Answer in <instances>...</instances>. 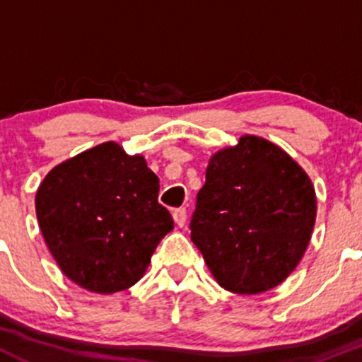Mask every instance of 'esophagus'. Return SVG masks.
<instances>
[{
  "mask_svg": "<svg viewBox=\"0 0 362 362\" xmlns=\"http://www.w3.org/2000/svg\"><path fill=\"white\" fill-rule=\"evenodd\" d=\"M185 218H187V210L185 208H177V210L173 211V221L177 226H184L185 224Z\"/></svg>",
  "mask_w": 362,
  "mask_h": 362,
  "instance_id": "obj_1",
  "label": "esophagus"
}]
</instances>
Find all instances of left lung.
I'll list each match as a JSON object with an SVG mask.
<instances>
[{
  "instance_id": "1",
  "label": "left lung",
  "mask_w": 362,
  "mask_h": 362,
  "mask_svg": "<svg viewBox=\"0 0 362 362\" xmlns=\"http://www.w3.org/2000/svg\"><path fill=\"white\" fill-rule=\"evenodd\" d=\"M317 199L308 175L272 141L242 136L218 151L196 196L191 240L226 291L259 294L301 261Z\"/></svg>"
}]
</instances>
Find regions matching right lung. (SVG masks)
<instances>
[{
	"label": "right lung",
	"instance_id": "add662e5",
	"mask_svg": "<svg viewBox=\"0 0 362 362\" xmlns=\"http://www.w3.org/2000/svg\"><path fill=\"white\" fill-rule=\"evenodd\" d=\"M159 178L141 156L107 141L54 168L36 192V217L61 272L93 293L134 286L173 229Z\"/></svg>",
	"mask_w": 362,
	"mask_h": 362
}]
</instances>
